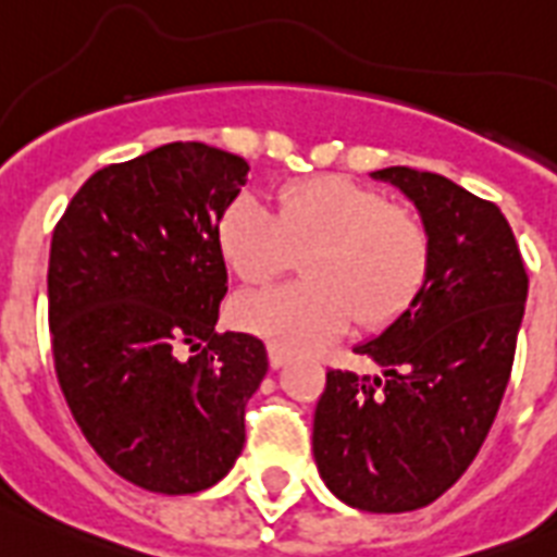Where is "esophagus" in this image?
<instances>
[{
    "label": "esophagus",
    "mask_w": 557,
    "mask_h": 557,
    "mask_svg": "<svg viewBox=\"0 0 557 557\" xmlns=\"http://www.w3.org/2000/svg\"><path fill=\"white\" fill-rule=\"evenodd\" d=\"M268 358H270V367H273V370H278V367H284L289 361V352L282 350V347H275V344H270Z\"/></svg>",
    "instance_id": "esophagus-1"
}]
</instances>
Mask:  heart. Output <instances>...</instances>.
Returning <instances> with one entry per match:
<instances>
[{
  "mask_svg": "<svg viewBox=\"0 0 557 557\" xmlns=\"http://www.w3.org/2000/svg\"><path fill=\"white\" fill-rule=\"evenodd\" d=\"M224 264L245 284H264L305 259V278L238 293L230 321L282 350H310L356 319L381 327L407 310L430 264L426 230L387 196L344 176L289 185L270 213L238 196L219 222Z\"/></svg>",
  "mask_w": 557,
  "mask_h": 557,
  "instance_id": "obj_1",
  "label": "heart"
}]
</instances>
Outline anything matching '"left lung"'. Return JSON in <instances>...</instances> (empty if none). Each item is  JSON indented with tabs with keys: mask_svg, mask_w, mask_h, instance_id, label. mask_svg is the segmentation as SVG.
Segmentation results:
<instances>
[{
	"mask_svg": "<svg viewBox=\"0 0 557 557\" xmlns=\"http://www.w3.org/2000/svg\"><path fill=\"white\" fill-rule=\"evenodd\" d=\"M370 176L416 205L430 264L407 310L356 347L381 375L327 372L312 455L344 504L410 512L447 493L484 444L512 370L530 278L493 201L426 170Z\"/></svg>",
	"mask_w": 557,
	"mask_h": 557,
	"instance_id": "obj_1",
	"label": "left lung"
}]
</instances>
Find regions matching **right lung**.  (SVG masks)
I'll use <instances>...</instances> for the list:
<instances>
[{"mask_svg":"<svg viewBox=\"0 0 557 557\" xmlns=\"http://www.w3.org/2000/svg\"><path fill=\"white\" fill-rule=\"evenodd\" d=\"M250 164L170 141L87 178L50 242L59 387L96 455L147 493L222 481L268 375L256 335L215 333L227 293L219 222Z\"/></svg>","mask_w":557,"mask_h":557,"instance_id":"obj_1","label":"right lung"}]
</instances>
